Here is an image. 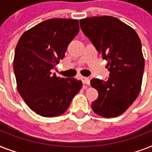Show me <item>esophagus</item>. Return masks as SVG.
Returning a JSON list of instances; mask_svg holds the SVG:
<instances>
[{
  "label": "esophagus",
  "instance_id": "obj_1",
  "mask_svg": "<svg viewBox=\"0 0 152 152\" xmlns=\"http://www.w3.org/2000/svg\"><path fill=\"white\" fill-rule=\"evenodd\" d=\"M82 81H83V87L85 88L90 85V80L88 77H82Z\"/></svg>",
  "mask_w": 152,
  "mask_h": 152
}]
</instances>
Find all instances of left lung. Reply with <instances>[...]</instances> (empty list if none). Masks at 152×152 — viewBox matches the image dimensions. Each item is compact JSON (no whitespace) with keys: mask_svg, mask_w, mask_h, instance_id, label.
Segmentation results:
<instances>
[{"mask_svg":"<svg viewBox=\"0 0 152 152\" xmlns=\"http://www.w3.org/2000/svg\"><path fill=\"white\" fill-rule=\"evenodd\" d=\"M80 23L83 34L108 61L110 72L106 80H91L99 92L91 108L104 118L117 117L132 105L140 91L144 70L140 39L132 27L113 16L86 18Z\"/></svg>","mask_w":152,"mask_h":152,"instance_id":"8db88e82","label":"left lung"}]
</instances>
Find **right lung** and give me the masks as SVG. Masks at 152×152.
<instances>
[{"label":"right lung","instance_id":"obj_1","mask_svg":"<svg viewBox=\"0 0 152 152\" xmlns=\"http://www.w3.org/2000/svg\"><path fill=\"white\" fill-rule=\"evenodd\" d=\"M79 30L77 20L50 19L24 32L18 42L13 61L17 90L42 117L64 113L83 86L81 80L52 73Z\"/></svg>","mask_w":152,"mask_h":152}]
</instances>
